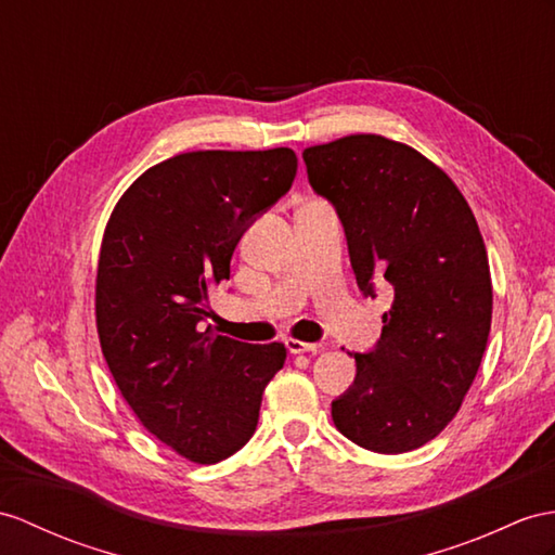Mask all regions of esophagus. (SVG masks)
<instances>
[{
	"instance_id": "esophagus-1",
	"label": "esophagus",
	"mask_w": 555,
	"mask_h": 555,
	"mask_svg": "<svg viewBox=\"0 0 555 555\" xmlns=\"http://www.w3.org/2000/svg\"><path fill=\"white\" fill-rule=\"evenodd\" d=\"M285 346L289 353H318V350L322 348V344H318V341L308 344V341H299V339H287Z\"/></svg>"
}]
</instances>
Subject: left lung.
Instances as JSON below:
<instances>
[{"label": "left lung", "mask_w": 555, "mask_h": 555, "mask_svg": "<svg viewBox=\"0 0 555 555\" xmlns=\"http://www.w3.org/2000/svg\"><path fill=\"white\" fill-rule=\"evenodd\" d=\"M308 183L344 225L364 296L393 287L382 336L356 358V382L332 400L341 434L402 454L448 426L476 379L492 322V280L476 216L414 147L358 133L304 151Z\"/></svg>", "instance_id": "8db88e82"}]
</instances>
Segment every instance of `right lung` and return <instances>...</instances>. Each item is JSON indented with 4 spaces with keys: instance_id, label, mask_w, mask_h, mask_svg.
<instances>
[{
    "instance_id": "add662e5",
    "label": "right lung",
    "mask_w": 555,
    "mask_h": 555,
    "mask_svg": "<svg viewBox=\"0 0 555 555\" xmlns=\"http://www.w3.org/2000/svg\"><path fill=\"white\" fill-rule=\"evenodd\" d=\"M299 159L199 151L147 169L107 221L96 324L113 379L141 424L195 464L235 454L259 424L285 344L199 332L207 294L231 278L240 237L289 193Z\"/></svg>"
}]
</instances>
